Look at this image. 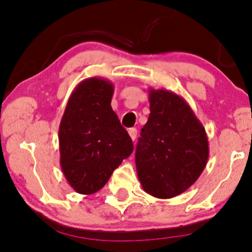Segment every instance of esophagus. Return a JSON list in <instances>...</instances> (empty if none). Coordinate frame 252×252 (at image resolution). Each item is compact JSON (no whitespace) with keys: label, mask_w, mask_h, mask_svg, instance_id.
<instances>
[{"label":"esophagus","mask_w":252,"mask_h":252,"mask_svg":"<svg viewBox=\"0 0 252 252\" xmlns=\"http://www.w3.org/2000/svg\"><path fill=\"white\" fill-rule=\"evenodd\" d=\"M128 134H129L130 139H132L134 141V140L136 139V134H138V130H136V128H134V127H133V128L128 129Z\"/></svg>","instance_id":"esophagus-1"}]
</instances>
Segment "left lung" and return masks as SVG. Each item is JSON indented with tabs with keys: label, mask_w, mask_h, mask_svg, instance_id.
<instances>
[{
	"label": "left lung",
	"mask_w": 252,
	"mask_h": 252,
	"mask_svg": "<svg viewBox=\"0 0 252 252\" xmlns=\"http://www.w3.org/2000/svg\"><path fill=\"white\" fill-rule=\"evenodd\" d=\"M148 122L140 133L135 164L143 190L174 198L193 185L207 164L208 139L185 99L164 89H149Z\"/></svg>",
	"instance_id": "left-lung-1"
}]
</instances>
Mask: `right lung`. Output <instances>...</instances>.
I'll list each match as a JSON object with an SVG mask.
<instances>
[{
    "mask_svg": "<svg viewBox=\"0 0 252 252\" xmlns=\"http://www.w3.org/2000/svg\"><path fill=\"white\" fill-rule=\"evenodd\" d=\"M113 84L100 77L75 88L59 127L60 165L77 193L93 194L133 152L132 139L111 107Z\"/></svg>",
    "mask_w": 252,
    "mask_h": 252,
    "instance_id": "1",
    "label": "right lung"
}]
</instances>
